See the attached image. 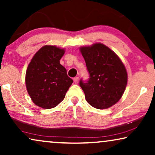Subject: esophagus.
I'll return each mask as SVG.
<instances>
[{"label": "esophagus", "instance_id": "34e87169", "mask_svg": "<svg viewBox=\"0 0 155 155\" xmlns=\"http://www.w3.org/2000/svg\"><path fill=\"white\" fill-rule=\"evenodd\" d=\"M73 81H74V82H75V84H78V82H79V78H78V77L74 78H73Z\"/></svg>", "mask_w": 155, "mask_h": 155}]
</instances>
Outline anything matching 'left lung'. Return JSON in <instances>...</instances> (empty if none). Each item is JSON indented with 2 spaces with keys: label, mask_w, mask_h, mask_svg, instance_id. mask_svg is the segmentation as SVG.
Instances as JSON below:
<instances>
[{
  "label": "left lung",
  "mask_w": 155,
  "mask_h": 155,
  "mask_svg": "<svg viewBox=\"0 0 155 155\" xmlns=\"http://www.w3.org/2000/svg\"><path fill=\"white\" fill-rule=\"evenodd\" d=\"M80 51L90 73L88 81H80L86 101L99 109L114 105L121 98L128 81L124 63L113 51L103 44L82 46Z\"/></svg>",
  "instance_id": "1"
}]
</instances>
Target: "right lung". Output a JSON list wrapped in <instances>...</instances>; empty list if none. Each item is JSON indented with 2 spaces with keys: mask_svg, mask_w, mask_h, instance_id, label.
<instances>
[{
  "mask_svg": "<svg viewBox=\"0 0 155 155\" xmlns=\"http://www.w3.org/2000/svg\"><path fill=\"white\" fill-rule=\"evenodd\" d=\"M65 54L63 48L46 45L35 54L29 63L25 76L27 92L38 107L51 109L65 98L73 80L60 64Z\"/></svg>",
  "mask_w": 155,
  "mask_h": 155,
  "instance_id": "obj_1",
  "label": "right lung"
}]
</instances>
